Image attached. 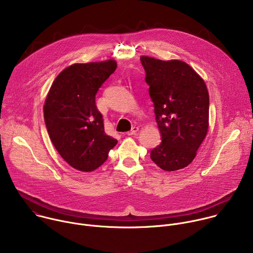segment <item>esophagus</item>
Wrapping results in <instances>:
<instances>
[{
    "label": "esophagus",
    "instance_id": "esophagus-1",
    "mask_svg": "<svg viewBox=\"0 0 253 253\" xmlns=\"http://www.w3.org/2000/svg\"><path fill=\"white\" fill-rule=\"evenodd\" d=\"M138 127H133L130 131H128L127 132V135H129V136H131V135H135L137 132H138Z\"/></svg>",
    "mask_w": 253,
    "mask_h": 253
}]
</instances>
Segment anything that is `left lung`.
<instances>
[{"mask_svg":"<svg viewBox=\"0 0 253 253\" xmlns=\"http://www.w3.org/2000/svg\"><path fill=\"white\" fill-rule=\"evenodd\" d=\"M154 104L161 143L152 161L165 171L189 165L208 130L209 95L203 79L185 62L140 58Z\"/></svg>","mask_w":253,"mask_h":253,"instance_id":"8db88e82","label":"left lung"}]
</instances>
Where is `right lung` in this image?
<instances>
[{
	"instance_id": "right-lung-1",
	"label": "right lung",
	"mask_w": 253,
	"mask_h": 253,
	"mask_svg": "<svg viewBox=\"0 0 253 253\" xmlns=\"http://www.w3.org/2000/svg\"><path fill=\"white\" fill-rule=\"evenodd\" d=\"M117 68L114 60L74 64L53 82L44 105L53 145L73 168L90 172L101 166L117 140L107 135L96 94Z\"/></svg>"
}]
</instances>
